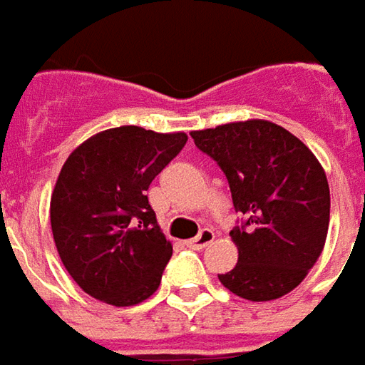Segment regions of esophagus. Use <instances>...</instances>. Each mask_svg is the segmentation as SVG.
Segmentation results:
<instances>
[{
	"mask_svg": "<svg viewBox=\"0 0 365 365\" xmlns=\"http://www.w3.org/2000/svg\"><path fill=\"white\" fill-rule=\"evenodd\" d=\"M215 240V232L211 229H203L201 232H199L197 237L191 238L190 240V246L191 248H197V250H201V248H205V246H209L211 242Z\"/></svg>",
	"mask_w": 365,
	"mask_h": 365,
	"instance_id": "obj_1",
	"label": "esophagus"
}]
</instances>
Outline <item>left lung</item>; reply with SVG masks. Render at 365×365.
Wrapping results in <instances>:
<instances>
[{
	"label": "left lung",
	"instance_id": "obj_1",
	"mask_svg": "<svg viewBox=\"0 0 365 365\" xmlns=\"http://www.w3.org/2000/svg\"><path fill=\"white\" fill-rule=\"evenodd\" d=\"M190 135L221 166L235 209L246 219L230 230L237 266L219 279L248 301L283 297L305 279L324 248L330 190L321 162L272 120H237Z\"/></svg>",
	"mask_w": 365,
	"mask_h": 365
}]
</instances>
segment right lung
<instances>
[{
  "label": "right lung",
  "mask_w": 365,
  "mask_h": 365,
  "mask_svg": "<svg viewBox=\"0 0 365 365\" xmlns=\"http://www.w3.org/2000/svg\"><path fill=\"white\" fill-rule=\"evenodd\" d=\"M185 143V133L125 125L90 136L64 162L51 197L52 237L68 274L93 299L130 307L158 289L172 242L146 190Z\"/></svg>",
  "instance_id": "add662e5"
}]
</instances>
